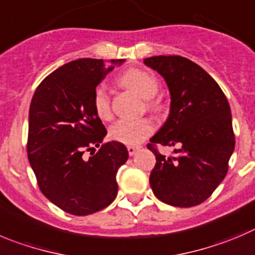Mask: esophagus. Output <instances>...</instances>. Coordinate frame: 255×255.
<instances>
[{"label":"esophagus","mask_w":255,"mask_h":255,"mask_svg":"<svg viewBox=\"0 0 255 255\" xmlns=\"http://www.w3.org/2000/svg\"><path fill=\"white\" fill-rule=\"evenodd\" d=\"M127 149H128V153H129V156H134L135 152L138 151V147H137V146H128Z\"/></svg>","instance_id":"obj_1"}]
</instances>
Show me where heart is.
<instances>
[{"label": "heart", "mask_w": 255, "mask_h": 255, "mask_svg": "<svg viewBox=\"0 0 255 255\" xmlns=\"http://www.w3.org/2000/svg\"><path fill=\"white\" fill-rule=\"evenodd\" d=\"M121 84L126 88L138 93L142 98L148 99L147 106L151 111L160 113L163 111V103L161 99L156 98L160 89V83L153 74L142 69H129L120 79ZM93 108L97 116L102 120H109L112 117L111 97L104 85H98L93 93ZM154 130V123L149 118L127 120L122 118L114 122L109 128L111 138L126 144H138Z\"/></svg>", "instance_id": "obj_1"}]
</instances>
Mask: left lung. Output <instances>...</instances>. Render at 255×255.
Here are the masks:
<instances>
[{
    "mask_svg": "<svg viewBox=\"0 0 255 255\" xmlns=\"http://www.w3.org/2000/svg\"><path fill=\"white\" fill-rule=\"evenodd\" d=\"M165 78L171 94L170 116L149 139L156 156L149 175L158 200L178 208L204 203L227 176L235 137L227 97L218 83L194 61L177 55L144 59ZM156 144L178 145L166 157Z\"/></svg>",
    "mask_w": 255,
    "mask_h": 255,
    "instance_id": "left-lung-1",
    "label": "left lung"
}]
</instances>
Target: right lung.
<instances>
[{"label": "right lung", "instance_id": "obj_1", "mask_svg": "<svg viewBox=\"0 0 255 255\" xmlns=\"http://www.w3.org/2000/svg\"><path fill=\"white\" fill-rule=\"evenodd\" d=\"M123 61H70L47 75L34 93L28 162L45 197L65 213L94 214L117 196V171L128 160V151L121 142L102 143L107 129L92 101L97 85ZM95 146L100 147L97 152Z\"/></svg>", "mask_w": 255, "mask_h": 255}]
</instances>
